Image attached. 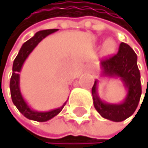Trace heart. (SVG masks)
I'll list each match as a JSON object with an SVG mask.
<instances>
[{
  "label": "heart",
  "instance_id": "obj_1",
  "mask_svg": "<svg viewBox=\"0 0 148 148\" xmlns=\"http://www.w3.org/2000/svg\"><path fill=\"white\" fill-rule=\"evenodd\" d=\"M117 49V42L116 40L112 38H109L105 40L103 45V53L106 55H110L114 53Z\"/></svg>",
  "mask_w": 148,
  "mask_h": 148
}]
</instances>
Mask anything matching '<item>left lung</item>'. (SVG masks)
<instances>
[{"label":"left lung","instance_id":"left-lung-1","mask_svg":"<svg viewBox=\"0 0 148 148\" xmlns=\"http://www.w3.org/2000/svg\"><path fill=\"white\" fill-rule=\"evenodd\" d=\"M100 69L101 78L121 80L126 95L119 103H108L102 100L98 93L99 80L95 79L92 88L93 106L103 118L115 122L123 121L134 113L142 93L137 56L129 45L121 42L117 55L101 61Z\"/></svg>","mask_w":148,"mask_h":148}]
</instances>
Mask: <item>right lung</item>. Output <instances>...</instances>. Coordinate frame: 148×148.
<instances>
[{
  "instance_id": "obj_1",
  "label": "right lung",
  "mask_w": 148,
  "mask_h": 148,
  "mask_svg": "<svg viewBox=\"0 0 148 148\" xmlns=\"http://www.w3.org/2000/svg\"><path fill=\"white\" fill-rule=\"evenodd\" d=\"M57 30L58 29H45V30H40L36 32L35 35L32 38H30L29 40H27L22 45V47L19 50L18 55L16 57L13 64V74L10 80V90H11L12 101L19 111L27 119H31V121H40V122L47 121L59 114L63 108L65 106V105L66 104V101L60 108L48 110V111H39V110H35L30 108V106L27 104V102L23 97V95L20 90V74H19V72L22 69L24 63H25L27 58L31 53V52L36 48L37 45L42 42L44 38H46L48 35L52 34Z\"/></svg>"
}]
</instances>
